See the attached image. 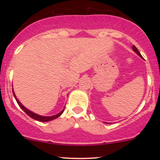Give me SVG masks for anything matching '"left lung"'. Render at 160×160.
<instances>
[{
	"label": "left lung",
	"instance_id": "left-lung-1",
	"mask_svg": "<svg viewBox=\"0 0 160 160\" xmlns=\"http://www.w3.org/2000/svg\"><path fill=\"white\" fill-rule=\"evenodd\" d=\"M132 49H133V51H134V52H136L137 54L138 55V56L141 57V58H143V57H142V56H141V53L139 52V51L138 50V49H137L136 47H135V46H134V45H133V47H132Z\"/></svg>",
	"mask_w": 160,
	"mask_h": 160
}]
</instances>
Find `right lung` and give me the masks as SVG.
Here are the masks:
<instances>
[{
    "instance_id": "obj_1",
    "label": "right lung",
    "mask_w": 160,
    "mask_h": 160,
    "mask_svg": "<svg viewBox=\"0 0 160 160\" xmlns=\"http://www.w3.org/2000/svg\"><path fill=\"white\" fill-rule=\"evenodd\" d=\"M12 93H13V95H14V98L16 100V102H17L18 104L19 105V107L22 108V109L25 112V113H27L28 115L30 117H32V119H34V120H38V121H40V122H48V121H51V120H55V119L58 118V117H60L62 114V113L64 112V108L63 110L61 112H59L58 113H57L56 115H53V116H51V117H44V116H41V115H39V114H37V113H34V112H32V111H30V110H28V108H26L25 107V106L22 105V104L21 103V102H19V100H18V98H16V95H15V92H14L13 89H12Z\"/></svg>"
}]
</instances>
